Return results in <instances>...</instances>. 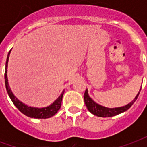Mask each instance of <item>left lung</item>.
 <instances>
[{
    "instance_id": "8db88e82",
    "label": "left lung",
    "mask_w": 147,
    "mask_h": 147,
    "mask_svg": "<svg viewBox=\"0 0 147 147\" xmlns=\"http://www.w3.org/2000/svg\"><path fill=\"white\" fill-rule=\"evenodd\" d=\"M139 94H137L135 99L133 100L132 102H130L129 104H127L125 106H123V107H119V108H106V107H104V106H102V105L97 104L96 102H94L93 101L92 99L90 98L88 95V93H87V90H86V91L84 93V102H85V104L86 105V108L91 113L94 115L95 116H98V117H113V116H116V115H118V114L122 113L123 112L127 111L128 109L133 105V103L136 102V99L138 98V96Z\"/></svg>"
}]
</instances>
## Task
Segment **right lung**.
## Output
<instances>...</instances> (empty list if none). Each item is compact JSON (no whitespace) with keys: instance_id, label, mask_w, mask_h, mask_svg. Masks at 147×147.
<instances>
[{"instance_id":"right-lung-1","label":"right lung","mask_w":147,"mask_h":147,"mask_svg":"<svg viewBox=\"0 0 147 147\" xmlns=\"http://www.w3.org/2000/svg\"><path fill=\"white\" fill-rule=\"evenodd\" d=\"M11 50L8 52V57H7V61H6V67H5V86H6V90L8 92V95L10 97V98L13 102L16 108L20 111L22 113L26 115L27 117H31V118H40V119H45V118H49V117H53V115L57 113V111L60 109L61 106V102H62V98H63V94H64V91L62 92L60 97L58 98L56 101H55L51 105H49L48 107L45 108H33V107H28L27 105H24L22 102H20L18 100L14 94L11 92V89L9 87L8 83V77H7V67H8V58H9V54H10Z\"/></svg>"}]
</instances>
